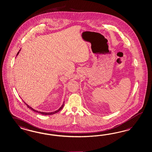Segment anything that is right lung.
<instances>
[{
	"label": "right lung",
	"mask_w": 152,
	"mask_h": 152,
	"mask_svg": "<svg viewBox=\"0 0 152 152\" xmlns=\"http://www.w3.org/2000/svg\"><path fill=\"white\" fill-rule=\"evenodd\" d=\"M19 54V52L17 54V56L18 54ZM25 104H26V106H27V107L28 108L31 109V110H32L33 111H34V112H37V113H40V114H43V115H52V114H55V113H58V112H59L60 110H61V109L63 108V107H64V104H63L62 105H61V107L58 110H57L56 111H55V112H50V113H45V112H38V111H37V110H34V109L32 108H31L30 106H29L28 104H26L25 102H24Z\"/></svg>",
	"instance_id": "1"
}]
</instances>
